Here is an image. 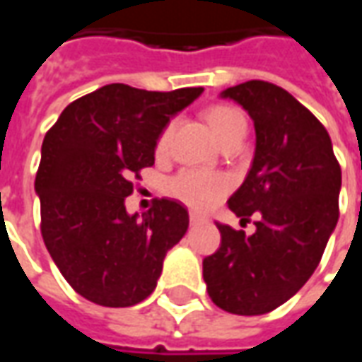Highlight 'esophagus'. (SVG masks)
<instances>
[{"mask_svg":"<svg viewBox=\"0 0 362 362\" xmlns=\"http://www.w3.org/2000/svg\"><path fill=\"white\" fill-rule=\"evenodd\" d=\"M206 221V217L199 216V214H196V211H189V223L192 225H199Z\"/></svg>","mask_w":362,"mask_h":362,"instance_id":"1","label":"esophagus"}]
</instances>
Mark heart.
Segmentation results:
<instances>
[{"mask_svg":"<svg viewBox=\"0 0 362 362\" xmlns=\"http://www.w3.org/2000/svg\"><path fill=\"white\" fill-rule=\"evenodd\" d=\"M204 117L214 129L219 143L225 145L237 135L245 133V117L241 111L231 105H211L204 111ZM170 127H166L156 141V151L160 153L168 145ZM229 189V180L223 174L206 173V170H182L166 184V194L180 199L192 209H207Z\"/></svg>","mask_w":362,"mask_h":362,"instance_id":"obj_1","label":"heart"}]
</instances>
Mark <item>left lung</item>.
<instances>
[{"label": "left lung", "mask_w": 362, "mask_h": 362, "mask_svg": "<svg viewBox=\"0 0 362 362\" xmlns=\"http://www.w3.org/2000/svg\"><path fill=\"white\" fill-rule=\"evenodd\" d=\"M251 115L257 146L251 170L229 198L241 221L259 217L245 235L217 223L221 245L204 259L211 302L237 315L276 310L317 269L339 219L341 166L329 133L284 88L262 80L227 88Z\"/></svg>", "instance_id": "obj_1"}]
</instances>
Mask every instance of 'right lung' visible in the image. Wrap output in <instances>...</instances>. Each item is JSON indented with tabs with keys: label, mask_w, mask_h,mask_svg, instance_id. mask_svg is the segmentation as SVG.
Segmentation results:
<instances>
[{
	"label": "right lung",
	"mask_w": 362,
	"mask_h": 362,
	"mask_svg": "<svg viewBox=\"0 0 362 362\" xmlns=\"http://www.w3.org/2000/svg\"><path fill=\"white\" fill-rule=\"evenodd\" d=\"M202 92L107 84L70 103L45 135L35 178L42 241L93 304L129 308L148 298L166 252L188 231L180 202L155 199L143 216H129L125 198L133 176L155 164L164 127Z\"/></svg>",
	"instance_id": "right-lung-1"
}]
</instances>
